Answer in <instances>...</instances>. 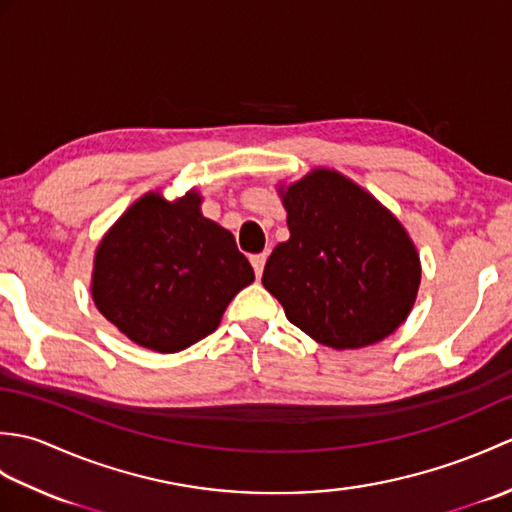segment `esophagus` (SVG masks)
<instances>
[{"label": "esophagus", "instance_id": "34e87169", "mask_svg": "<svg viewBox=\"0 0 512 512\" xmlns=\"http://www.w3.org/2000/svg\"><path fill=\"white\" fill-rule=\"evenodd\" d=\"M266 253H257V255H250V264H253V268H255V275L257 277H262V273H264V264H266Z\"/></svg>", "mask_w": 512, "mask_h": 512}]
</instances>
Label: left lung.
<instances>
[{"mask_svg": "<svg viewBox=\"0 0 512 512\" xmlns=\"http://www.w3.org/2000/svg\"><path fill=\"white\" fill-rule=\"evenodd\" d=\"M284 206L290 239L270 253L262 284L288 321L334 350L383 341L407 319L420 286L405 228L330 169L290 184Z\"/></svg>", "mask_w": 512, "mask_h": 512, "instance_id": "left-lung-1", "label": "left lung"}]
</instances>
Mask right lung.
I'll return each mask as SVG.
<instances>
[{"mask_svg": "<svg viewBox=\"0 0 512 512\" xmlns=\"http://www.w3.org/2000/svg\"><path fill=\"white\" fill-rule=\"evenodd\" d=\"M200 202L195 191L178 202L147 193L96 250V308L147 350L180 352L209 336L255 279L233 233L206 220Z\"/></svg>", "mask_w": 512, "mask_h": 512, "instance_id": "add662e5", "label": "right lung"}]
</instances>
